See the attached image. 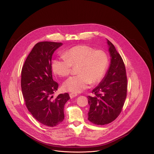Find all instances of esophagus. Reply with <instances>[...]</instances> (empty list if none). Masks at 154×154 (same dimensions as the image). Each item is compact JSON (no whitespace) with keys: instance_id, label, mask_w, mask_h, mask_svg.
Listing matches in <instances>:
<instances>
[{"instance_id":"esophagus-1","label":"esophagus","mask_w":154,"mask_h":154,"mask_svg":"<svg viewBox=\"0 0 154 154\" xmlns=\"http://www.w3.org/2000/svg\"><path fill=\"white\" fill-rule=\"evenodd\" d=\"M69 96H70V97L71 98H74V97H76L77 94H74V93H70V94H69Z\"/></svg>"}]
</instances>
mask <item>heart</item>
I'll return each instance as SVG.
<instances>
[{"instance_id": "b5f03b06", "label": "heart", "mask_w": 154, "mask_h": 154, "mask_svg": "<svg viewBox=\"0 0 154 154\" xmlns=\"http://www.w3.org/2000/svg\"><path fill=\"white\" fill-rule=\"evenodd\" d=\"M108 63L107 56L103 51L81 45L70 48L63 53V57L54 59L51 67L54 73L65 77L70 75L73 66H78V75L70 77L63 85L65 91L76 94L88 88L91 82L101 81Z\"/></svg>"}]
</instances>
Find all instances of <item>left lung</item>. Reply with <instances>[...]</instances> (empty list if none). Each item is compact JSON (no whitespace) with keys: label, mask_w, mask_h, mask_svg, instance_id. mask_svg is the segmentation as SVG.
<instances>
[{"label":"left lung","mask_w":154,"mask_h":154,"mask_svg":"<svg viewBox=\"0 0 154 154\" xmlns=\"http://www.w3.org/2000/svg\"><path fill=\"white\" fill-rule=\"evenodd\" d=\"M110 53V66L99 85L88 96L90 106L88 119L97 125L114 121L121 112L126 95L128 81L123 60L114 45L107 39Z\"/></svg>","instance_id":"1"}]
</instances>
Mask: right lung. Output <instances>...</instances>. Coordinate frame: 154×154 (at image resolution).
<instances>
[{
	"mask_svg": "<svg viewBox=\"0 0 154 154\" xmlns=\"http://www.w3.org/2000/svg\"><path fill=\"white\" fill-rule=\"evenodd\" d=\"M62 45L50 42L37 43L26 59L21 71L25 105L37 121L49 127L56 126L63 121L64 106L70 99L67 93L51 99L59 87L53 79L51 59L54 52Z\"/></svg>",
	"mask_w": 154,
	"mask_h": 154,
	"instance_id": "1",
	"label": "right lung"
}]
</instances>
